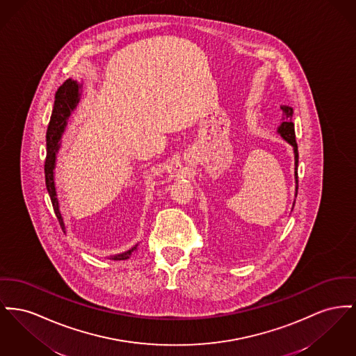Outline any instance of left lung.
I'll return each mask as SVG.
<instances>
[{"instance_id": "left-lung-1", "label": "left lung", "mask_w": 356, "mask_h": 356, "mask_svg": "<svg viewBox=\"0 0 356 356\" xmlns=\"http://www.w3.org/2000/svg\"><path fill=\"white\" fill-rule=\"evenodd\" d=\"M281 110L284 113L282 117V124L278 127V133L284 137L285 141H288L293 147L294 150V177H296V192L298 189V149H297V143H296V134H294V124L292 122L293 108L289 106H281ZM297 195V193H296Z\"/></svg>"}]
</instances>
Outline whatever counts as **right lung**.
<instances>
[{
	"label": "right lung",
	"instance_id": "right-lung-1",
	"mask_svg": "<svg viewBox=\"0 0 356 356\" xmlns=\"http://www.w3.org/2000/svg\"><path fill=\"white\" fill-rule=\"evenodd\" d=\"M78 102H79V84L76 83L75 81L68 79L58 88V91L55 94L54 110H52V115H51L48 129H47V157H45V164H44L45 186H47V191L49 193L55 215H56L63 231L65 230V227H64L63 218H62V213L59 209V202L56 197V189H55V181H54V168H55V160H56V152L59 149V140L62 137L64 127L67 125V120ZM137 248H138V243L134 248H131L130 250L125 251L122 254L111 255L110 259H113V261L127 259V258H130L131 254H134L137 251Z\"/></svg>",
	"mask_w": 356,
	"mask_h": 356
}]
</instances>
